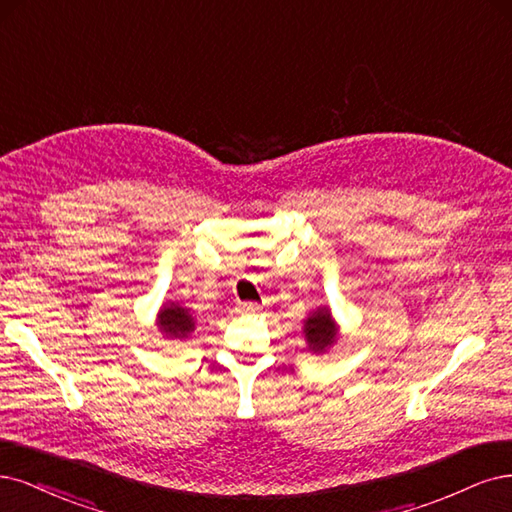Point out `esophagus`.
<instances>
[{"label": "esophagus", "mask_w": 512, "mask_h": 512, "mask_svg": "<svg viewBox=\"0 0 512 512\" xmlns=\"http://www.w3.org/2000/svg\"><path fill=\"white\" fill-rule=\"evenodd\" d=\"M255 308H257V306H255V304H251V302H249V304H242V306H240V310H242V312H253Z\"/></svg>", "instance_id": "34e87169"}]
</instances>
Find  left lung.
<instances>
[{
	"label": "left lung",
	"mask_w": 512,
	"mask_h": 512,
	"mask_svg": "<svg viewBox=\"0 0 512 512\" xmlns=\"http://www.w3.org/2000/svg\"><path fill=\"white\" fill-rule=\"evenodd\" d=\"M304 334H306L308 349L312 353H325L329 346L336 342L338 327L332 319V312H329V308L323 306V308L312 312V315L304 321Z\"/></svg>",
	"instance_id": "8db88e82"
}]
</instances>
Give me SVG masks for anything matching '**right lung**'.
Instances as JSON below:
<instances>
[{"instance_id":"right-lung-1","label":"right lung","mask_w":512,"mask_h":512,"mask_svg":"<svg viewBox=\"0 0 512 512\" xmlns=\"http://www.w3.org/2000/svg\"><path fill=\"white\" fill-rule=\"evenodd\" d=\"M157 325L161 332L170 338H187L195 329V321L189 308H183L178 302L163 304Z\"/></svg>"}]
</instances>
